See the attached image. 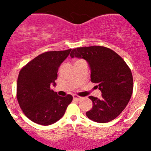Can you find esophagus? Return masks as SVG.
<instances>
[{
    "label": "esophagus",
    "mask_w": 151,
    "mask_h": 151,
    "mask_svg": "<svg viewBox=\"0 0 151 151\" xmlns=\"http://www.w3.org/2000/svg\"><path fill=\"white\" fill-rule=\"evenodd\" d=\"M73 98H74V100H77V101H80V100L82 99V97L78 96H77V95L73 96Z\"/></svg>",
    "instance_id": "1"
}]
</instances>
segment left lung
I'll list each match as a JSON object with an SVG mask.
<instances>
[{
  "label": "left lung",
  "mask_w": 151,
  "mask_h": 151,
  "mask_svg": "<svg viewBox=\"0 0 151 151\" xmlns=\"http://www.w3.org/2000/svg\"><path fill=\"white\" fill-rule=\"evenodd\" d=\"M71 58H83L91 68V80L96 83L101 98L89 96L93 107L86 112L89 119L107 123L126 108L133 92V77L129 67L119 55L110 49L91 46L73 49Z\"/></svg>",
  "instance_id": "left-lung-1"
}]
</instances>
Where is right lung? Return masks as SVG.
I'll list each match as a JSON object with an SVG mask.
<instances>
[{"label": "right lung", "mask_w": 151, "mask_h": 151, "mask_svg": "<svg viewBox=\"0 0 151 151\" xmlns=\"http://www.w3.org/2000/svg\"><path fill=\"white\" fill-rule=\"evenodd\" d=\"M71 50L42 53L19 71L17 98L23 113L33 122L43 126L57 122L72 101L71 95L60 96L51 89L56 85L59 66Z\"/></svg>", "instance_id": "obj_1"}]
</instances>
